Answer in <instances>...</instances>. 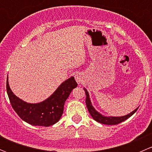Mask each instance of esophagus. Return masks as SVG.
Here are the masks:
<instances>
[{
    "instance_id": "34e87169",
    "label": "esophagus",
    "mask_w": 152,
    "mask_h": 152,
    "mask_svg": "<svg viewBox=\"0 0 152 152\" xmlns=\"http://www.w3.org/2000/svg\"><path fill=\"white\" fill-rule=\"evenodd\" d=\"M75 79H76V81L77 82L78 84H80L81 82H82V75H81L80 73H76V74H75Z\"/></svg>"
}]
</instances>
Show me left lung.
<instances>
[{
	"label": "left lung",
	"instance_id": "1",
	"mask_svg": "<svg viewBox=\"0 0 152 152\" xmlns=\"http://www.w3.org/2000/svg\"><path fill=\"white\" fill-rule=\"evenodd\" d=\"M85 90V93H86V105H87V110H88L89 113H90V115L92 116L93 119L95 121H96L97 122H99L101 124H106V125H115V124H118L121 122L124 121L126 119H128L129 118L131 117L134 113L137 110L138 107L137 109L132 111V113H130L129 114L126 115L124 116H121V117H112V116H110V117H107V116L103 115L101 113H99V112L96 111L95 110L94 107L92 105L91 102H90V96H89V93L87 92V90H86L85 88H84Z\"/></svg>",
	"mask_w": 152,
	"mask_h": 152
}]
</instances>
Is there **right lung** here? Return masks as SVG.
Wrapping results in <instances>:
<instances>
[{"label": "right lung", "instance_id": "1", "mask_svg": "<svg viewBox=\"0 0 152 152\" xmlns=\"http://www.w3.org/2000/svg\"><path fill=\"white\" fill-rule=\"evenodd\" d=\"M77 87L74 77L71 76L62 82L54 93L46 100L37 104H30L17 97L7 81V91L12 108L22 120L31 125L50 126L58 122L62 117L64 104L73 89Z\"/></svg>", "mask_w": 152, "mask_h": 152}]
</instances>
